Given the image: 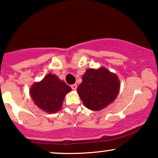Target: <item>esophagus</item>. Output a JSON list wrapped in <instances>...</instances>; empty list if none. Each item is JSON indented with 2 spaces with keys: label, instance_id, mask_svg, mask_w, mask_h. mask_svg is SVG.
<instances>
[{
  "label": "esophagus",
  "instance_id": "34e87169",
  "mask_svg": "<svg viewBox=\"0 0 158 158\" xmlns=\"http://www.w3.org/2000/svg\"><path fill=\"white\" fill-rule=\"evenodd\" d=\"M71 88H72V89H73V90H77V85H76V84L72 85H71Z\"/></svg>",
  "mask_w": 158,
  "mask_h": 158
}]
</instances>
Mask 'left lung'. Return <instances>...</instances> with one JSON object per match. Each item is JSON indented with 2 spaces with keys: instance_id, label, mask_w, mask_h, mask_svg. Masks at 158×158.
<instances>
[{
  "instance_id": "8db88e82",
  "label": "left lung",
  "mask_w": 158,
  "mask_h": 158,
  "mask_svg": "<svg viewBox=\"0 0 158 158\" xmlns=\"http://www.w3.org/2000/svg\"><path fill=\"white\" fill-rule=\"evenodd\" d=\"M119 88L120 81L117 74L101 67L87 69L77 92L86 108L100 110L115 100Z\"/></svg>"
}]
</instances>
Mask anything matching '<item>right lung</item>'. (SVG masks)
Here are the masks:
<instances>
[{
    "instance_id": "obj_1",
    "label": "right lung",
    "mask_w": 158,
    "mask_h": 158,
    "mask_svg": "<svg viewBox=\"0 0 158 158\" xmlns=\"http://www.w3.org/2000/svg\"><path fill=\"white\" fill-rule=\"evenodd\" d=\"M72 89L55 74L48 73L30 89V97L38 108L49 114L59 111L62 107L65 95Z\"/></svg>"
}]
</instances>
